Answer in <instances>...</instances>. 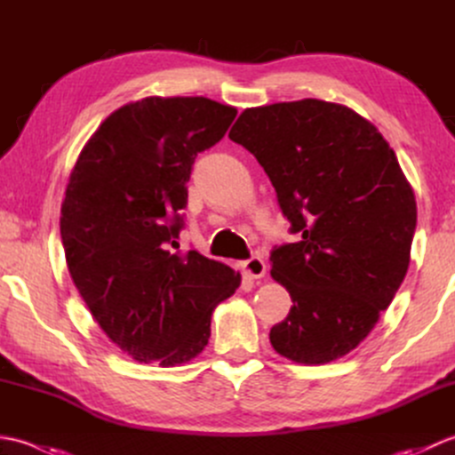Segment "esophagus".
Here are the masks:
<instances>
[{
	"instance_id": "1",
	"label": "esophagus",
	"mask_w": 455,
	"mask_h": 455,
	"mask_svg": "<svg viewBox=\"0 0 455 455\" xmlns=\"http://www.w3.org/2000/svg\"><path fill=\"white\" fill-rule=\"evenodd\" d=\"M243 272H244L248 277H252V279H262V277L266 275V264H264V259L259 258V256H254V258L246 259V262H243Z\"/></svg>"
}]
</instances>
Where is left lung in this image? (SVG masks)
Instances as JSON below:
<instances>
[{"mask_svg":"<svg viewBox=\"0 0 455 455\" xmlns=\"http://www.w3.org/2000/svg\"><path fill=\"white\" fill-rule=\"evenodd\" d=\"M228 139L254 154L299 233L269 258L293 301L269 342L295 363L334 362L373 331L407 275L411 183L375 124L340 103L250 108Z\"/></svg>","mask_w":455,"mask_h":455,"instance_id":"left-lung-1","label":"left lung"}]
</instances>
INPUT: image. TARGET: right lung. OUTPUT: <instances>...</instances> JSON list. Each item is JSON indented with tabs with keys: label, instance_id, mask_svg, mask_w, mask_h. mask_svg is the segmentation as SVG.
I'll return each instance as SVG.
<instances>
[{
	"label": "right lung",
	"instance_id": "right-lung-1",
	"mask_svg": "<svg viewBox=\"0 0 455 455\" xmlns=\"http://www.w3.org/2000/svg\"><path fill=\"white\" fill-rule=\"evenodd\" d=\"M235 117L236 108L209 98L131 101L92 134L68 180V272L101 331L140 363L199 355L212 311L243 279L197 250H173L193 162Z\"/></svg>",
	"mask_w": 455,
	"mask_h": 455
}]
</instances>
